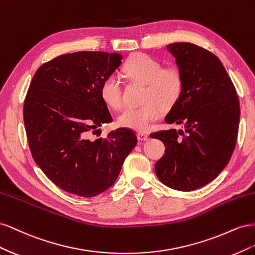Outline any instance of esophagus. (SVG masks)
<instances>
[{
  "label": "esophagus",
  "instance_id": "1",
  "mask_svg": "<svg viewBox=\"0 0 255 255\" xmlns=\"http://www.w3.org/2000/svg\"><path fill=\"white\" fill-rule=\"evenodd\" d=\"M137 138L139 140H148L149 139V136L146 134H143V133H138L137 134Z\"/></svg>",
  "mask_w": 255,
  "mask_h": 255
}]
</instances>
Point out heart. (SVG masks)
Masks as SVG:
<instances>
[{
  "label": "heart",
  "mask_w": 255,
  "mask_h": 255,
  "mask_svg": "<svg viewBox=\"0 0 255 255\" xmlns=\"http://www.w3.org/2000/svg\"><path fill=\"white\" fill-rule=\"evenodd\" d=\"M128 78L145 83L142 101L144 104L128 107L121 113L118 123L128 128L143 132L157 120L163 107L170 109L182 96L183 75L175 67L163 68L160 61L144 53H136L123 66ZM103 101L114 110H120L123 100L122 84L117 74L107 76L101 85Z\"/></svg>",
  "instance_id": "1"
}]
</instances>
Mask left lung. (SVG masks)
<instances>
[{
	"mask_svg": "<svg viewBox=\"0 0 255 255\" xmlns=\"http://www.w3.org/2000/svg\"><path fill=\"white\" fill-rule=\"evenodd\" d=\"M168 50L184 85L165 121L182 125L185 130L150 135L166 146L154 168L168 187L190 191L216 179L228 165L237 141L241 107L234 84L217 56L189 42L171 43Z\"/></svg>",
	"mask_w": 255,
	"mask_h": 255,
	"instance_id": "1",
	"label": "left lung"
}]
</instances>
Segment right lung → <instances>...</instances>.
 <instances>
[{
  "mask_svg": "<svg viewBox=\"0 0 255 255\" xmlns=\"http://www.w3.org/2000/svg\"><path fill=\"white\" fill-rule=\"evenodd\" d=\"M121 58L99 51L64 54L38 68L29 84L23 120L30 153L43 173L69 194L91 198L110 188L137 143L128 128L113 129L105 138L90 137L113 120L100 90Z\"/></svg>",
  "mask_w": 255,
  "mask_h": 255,
  "instance_id": "1",
  "label": "right lung"
}]
</instances>
